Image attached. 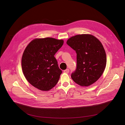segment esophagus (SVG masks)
<instances>
[{
  "label": "esophagus",
  "instance_id": "obj_1",
  "mask_svg": "<svg viewBox=\"0 0 125 125\" xmlns=\"http://www.w3.org/2000/svg\"><path fill=\"white\" fill-rule=\"evenodd\" d=\"M64 73L68 74V73H69V69H66V70H65L64 71Z\"/></svg>",
  "mask_w": 125,
  "mask_h": 125
}]
</instances>
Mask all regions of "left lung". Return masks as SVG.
<instances>
[{"label": "left lung", "instance_id": "left-lung-1", "mask_svg": "<svg viewBox=\"0 0 125 125\" xmlns=\"http://www.w3.org/2000/svg\"><path fill=\"white\" fill-rule=\"evenodd\" d=\"M67 44L77 53V67L71 78L77 84L87 86L101 77L106 64V55L100 42L91 34L71 37Z\"/></svg>", "mask_w": 125, "mask_h": 125}]
</instances>
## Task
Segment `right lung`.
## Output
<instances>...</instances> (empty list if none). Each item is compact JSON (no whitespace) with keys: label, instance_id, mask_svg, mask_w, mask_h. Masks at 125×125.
Here are the masks:
<instances>
[{"label":"right lung","instance_id":"right-lung-1","mask_svg":"<svg viewBox=\"0 0 125 125\" xmlns=\"http://www.w3.org/2000/svg\"><path fill=\"white\" fill-rule=\"evenodd\" d=\"M64 41L51 38L32 41L26 47L22 58V67L27 80L33 86L47 91L58 83L62 71L54 55Z\"/></svg>","mask_w":125,"mask_h":125}]
</instances>
